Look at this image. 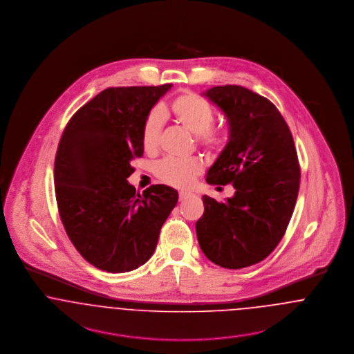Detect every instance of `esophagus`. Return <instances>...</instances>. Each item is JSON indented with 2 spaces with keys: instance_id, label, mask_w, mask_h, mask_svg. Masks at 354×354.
I'll use <instances>...</instances> for the list:
<instances>
[{
  "instance_id": "1",
  "label": "esophagus",
  "mask_w": 354,
  "mask_h": 354,
  "mask_svg": "<svg viewBox=\"0 0 354 354\" xmlns=\"http://www.w3.org/2000/svg\"><path fill=\"white\" fill-rule=\"evenodd\" d=\"M194 194H191V192H185V191H180L179 192V201L180 202H183V201H185L187 198H189V196H192Z\"/></svg>"
}]
</instances>
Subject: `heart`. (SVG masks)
I'll list each match as a JSON object with an SVG mask.
<instances>
[{"label":"heart","instance_id":"b5f03b06","mask_svg":"<svg viewBox=\"0 0 354 354\" xmlns=\"http://www.w3.org/2000/svg\"><path fill=\"white\" fill-rule=\"evenodd\" d=\"M171 113L178 123L198 136L203 147L216 150L224 143V133L221 130L211 129L215 119L214 107L202 97L194 93L179 95L171 103ZM162 124V113L158 109L152 110L142 127V145L145 151L153 152L158 149ZM201 171L202 166L195 159L167 158L156 166V175L159 179L175 187L191 185Z\"/></svg>","mask_w":354,"mask_h":354}]
</instances>
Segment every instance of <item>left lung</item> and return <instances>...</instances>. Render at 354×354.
<instances>
[{"instance_id":"obj_1","label":"left lung","mask_w":354,"mask_h":354,"mask_svg":"<svg viewBox=\"0 0 354 354\" xmlns=\"http://www.w3.org/2000/svg\"><path fill=\"white\" fill-rule=\"evenodd\" d=\"M225 115L230 135L205 175L208 185H234L219 203L203 196L196 235L208 260L227 270L260 263L280 243L300 187V167L286 120L267 98L243 86L202 94Z\"/></svg>"}]
</instances>
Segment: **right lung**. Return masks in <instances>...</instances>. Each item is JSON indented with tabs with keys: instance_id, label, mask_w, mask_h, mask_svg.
<instances>
[{
	"instance_id": "1",
	"label": "right lung",
	"mask_w": 354,
	"mask_h": 354,
	"mask_svg": "<svg viewBox=\"0 0 354 354\" xmlns=\"http://www.w3.org/2000/svg\"><path fill=\"white\" fill-rule=\"evenodd\" d=\"M172 84L110 87L68 120L54 162L59 216L68 239L94 267L123 273L143 266L178 203V191L127 182L143 155L142 127Z\"/></svg>"
}]
</instances>
